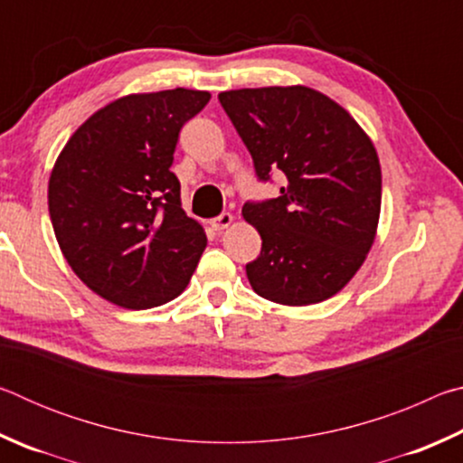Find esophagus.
I'll return each instance as SVG.
<instances>
[{
    "mask_svg": "<svg viewBox=\"0 0 463 463\" xmlns=\"http://www.w3.org/2000/svg\"><path fill=\"white\" fill-rule=\"evenodd\" d=\"M232 221H234V216L229 214V213H224V214H221V216L213 218V221H210V224H213L214 231L221 232V231H224V229H229V226L232 224Z\"/></svg>",
    "mask_w": 463,
    "mask_h": 463,
    "instance_id": "obj_1",
    "label": "esophagus"
}]
</instances>
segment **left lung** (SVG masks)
<instances>
[{"mask_svg": "<svg viewBox=\"0 0 463 463\" xmlns=\"http://www.w3.org/2000/svg\"><path fill=\"white\" fill-rule=\"evenodd\" d=\"M218 99L260 179L273 169L288 177L279 198L242 206L263 241L247 265L250 288L284 307L341 292L378 232L382 169L372 138L347 109L307 85L232 90Z\"/></svg>", "mask_w": 463, "mask_h": 463, "instance_id": "left-lung-1", "label": "left lung"}]
</instances>
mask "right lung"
Wrapping results in <instances>:
<instances>
[{
  "label": "right lung",
  "mask_w": 463,
  "mask_h": 463,
  "mask_svg": "<svg viewBox=\"0 0 463 463\" xmlns=\"http://www.w3.org/2000/svg\"><path fill=\"white\" fill-rule=\"evenodd\" d=\"M208 91L165 90L109 101L77 128L49 179V213L75 276L116 307H161L184 292L206 249L171 171L179 130Z\"/></svg>",
  "instance_id": "add662e5"
}]
</instances>
